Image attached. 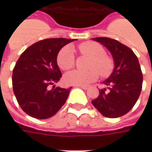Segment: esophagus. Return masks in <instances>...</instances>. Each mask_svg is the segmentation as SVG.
Returning <instances> with one entry per match:
<instances>
[{"label":"esophagus","instance_id":"1","mask_svg":"<svg viewBox=\"0 0 152 152\" xmlns=\"http://www.w3.org/2000/svg\"><path fill=\"white\" fill-rule=\"evenodd\" d=\"M78 87H80L81 89H83V90H87L88 89V87L87 86H78Z\"/></svg>","mask_w":152,"mask_h":152}]
</instances>
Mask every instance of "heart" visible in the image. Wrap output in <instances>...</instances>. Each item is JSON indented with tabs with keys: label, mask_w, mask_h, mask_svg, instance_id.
Segmentation results:
<instances>
[{
	"label": "heart",
	"mask_w": 152,
	"mask_h": 152,
	"mask_svg": "<svg viewBox=\"0 0 152 152\" xmlns=\"http://www.w3.org/2000/svg\"><path fill=\"white\" fill-rule=\"evenodd\" d=\"M79 50L85 55L91 57L89 71L73 70L68 72L64 75V82L69 85L86 86L96 81L100 74L106 77L113 72L114 67L113 61L111 57L106 55V50L102 45L94 41H88L79 45ZM56 62L61 70L67 71L73 67L75 64L74 50L69 46L66 45L59 50L56 56Z\"/></svg>",
	"instance_id": "b5f03b06"
}]
</instances>
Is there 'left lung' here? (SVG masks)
Wrapping results in <instances>:
<instances>
[{
  "label": "left lung",
  "instance_id": "1",
  "mask_svg": "<svg viewBox=\"0 0 152 152\" xmlns=\"http://www.w3.org/2000/svg\"><path fill=\"white\" fill-rule=\"evenodd\" d=\"M112 53L114 70L103 81L107 88L99 90V96L91 103L107 118H115L128 113L137 102L142 89V72L136 55L125 45L107 37L93 38Z\"/></svg>",
  "mask_w": 152,
  "mask_h": 152
}]
</instances>
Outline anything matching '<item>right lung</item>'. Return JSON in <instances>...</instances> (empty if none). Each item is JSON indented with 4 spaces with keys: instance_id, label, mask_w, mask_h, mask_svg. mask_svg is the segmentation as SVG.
Instances as JSON below:
<instances>
[{
    "instance_id": "add662e5",
    "label": "right lung",
    "mask_w": 152,
    "mask_h": 152,
    "mask_svg": "<svg viewBox=\"0 0 152 152\" xmlns=\"http://www.w3.org/2000/svg\"><path fill=\"white\" fill-rule=\"evenodd\" d=\"M74 39H45L30 45L16 62L12 89L20 107L38 119L54 116L65 104L71 88L49 86L57 83L61 73L56 63L59 50Z\"/></svg>"
}]
</instances>
